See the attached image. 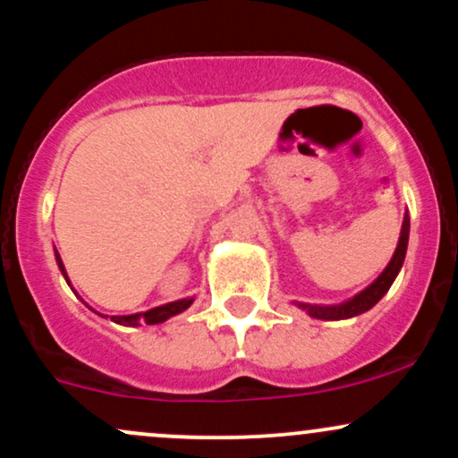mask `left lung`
Segmentation results:
<instances>
[{
	"label": "left lung",
	"mask_w": 458,
	"mask_h": 458,
	"mask_svg": "<svg viewBox=\"0 0 458 458\" xmlns=\"http://www.w3.org/2000/svg\"><path fill=\"white\" fill-rule=\"evenodd\" d=\"M407 241H409V217H404L403 222V230H401V239H398L396 251H394L390 265L383 269V273L377 277L366 291H361L360 295H355L349 301L340 303V306H312V303H297L299 308L306 310L310 317L314 318H325V320H340V318H351L357 317V314H364L375 306L379 299L390 291L392 282L396 280L398 271H401L403 262H404V254H407Z\"/></svg>",
	"instance_id": "obj_1"
}]
</instances>
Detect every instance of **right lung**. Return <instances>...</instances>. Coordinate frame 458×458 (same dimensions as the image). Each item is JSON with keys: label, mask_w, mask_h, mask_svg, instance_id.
Returning a JSON list of instances; mask_svg holds the SVG:
<instances>
[{"label": "right lung", "mask_w": 458, "mask_h": 458, "mask_svg": "<svg viewBox=\"0 0 458 458\" xmlns=\"http://www.w3.org/2000/svg\"><path fill=\"white\" fill-rule=\"evenodd\" d=\"M55 260H57V267H60L62 273H64V277H66L64 265H62V259L57 251H55ZM66 282H68V277H66ZM191 301L193 299H181V301H172V303H165V306L152 308V310H148V312L129 314V317H112V320L118 325H127V327H135V325H140V323L157 325V323H163V320H167L170 317H174V314H181L182 310H187L189 306H191Z\"/></svg>", "instance_id": "right-lung-1"}]
</instances>
